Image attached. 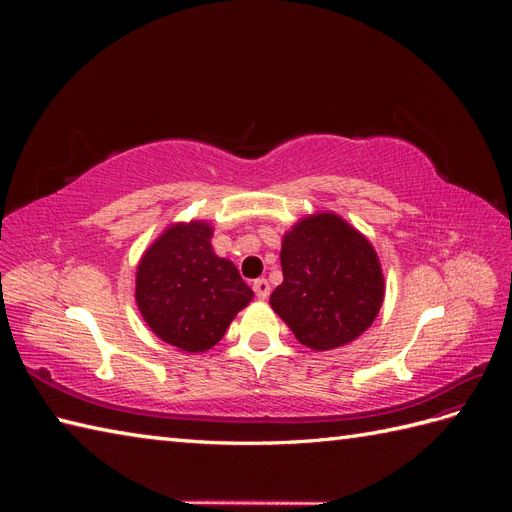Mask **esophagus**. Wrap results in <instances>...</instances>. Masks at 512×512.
Segmentation results:
<instances>
[{
	"label": "esophagus",
	"mask_w": 512,
	"mask_h": 512,
	"mask_svg": "<svg viewBox=\"0 0 512 512\" xmlns=\"http://www.w3.org/2000/svg\"><path fill=\"white\" fill-rule=\"evenodd\" d=\"M252 288H254V292H256V297H258V299H267V297H269V292H271V286H269V282L265 280V277H260V280H256Z\"/></svg>",
	"instance_id": "1"
}]
</instances>
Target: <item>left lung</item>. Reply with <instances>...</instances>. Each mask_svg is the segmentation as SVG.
Segmentation results:
<instances>
[{"label": "left lung", "mask_w": 512, "mask_h": 512, "mask_svg": "<svg viewBox=\"0 0 512 512\" xmlns=\"http://www.w3.org/2000/svg\"><path fill=\"white\" fill-rule=\"evenodd\" d=\"M284 282L271 294L275 314L312 350H333L369 329L384 299L371 243L335 213L301 220L282 243Z\"/></svg>", "instance_id": "left-lung-1"}]
</instances>
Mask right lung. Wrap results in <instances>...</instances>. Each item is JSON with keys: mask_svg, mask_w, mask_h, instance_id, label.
Masks as SVG:
<instances>
[{"mask_svg": "<svg viewBox=\"0 0 512 512\" xmlns=\"http://www.w3.org/2000/svg\"><path fill=\"white\" fill-rule=\"evenodd\" d=\"M205 222L175 224L136 271V303L149 329L185 352H205L224 337L254 292L237 267L211 247Z\"/></svg>", "mask_w": 512, "mask_h": 512, "instance_id": "obj_1", "label": "right lung"}]
</instances>
